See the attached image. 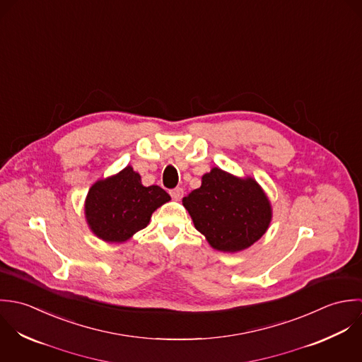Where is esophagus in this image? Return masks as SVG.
<instances>
[{
    "instance_id": "obj_1",
    "label": "esophagus",
    "mask_w": 362,
    "mask_h": 362,
    "mask_svg": "<svg viewBox=\"0 0 362 362\" xmlns=\"http://www.w3.org/2000/svg\"><path fill=\"white\" fill-rule=\"evenodd\" d=\"M170 196L173 200H180L183 197V189L182 187H176L170 192Z\"/></svg>"
}]
</instances>
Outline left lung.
Wrapping results in <instances>:
<instances>
[{
    "mask_svg": "<svg viewBox=\"0 0 362 362\" xmlns=\"http://www.w3.org/2000/svg\"><path fill=\"white\" fill-rule=\"evenodd\" d=\"M196 229L216 250L238 253L250 247L269 229L273 209L262 186L219 168L203 175L202 186L183 197Z\"/></svg>",
    "mask_w": 362,
    "mask_h": 362,
    "instance_id": "left-lung-1",
    "label": "left lung"
}]
</instances>
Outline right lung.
Wrapping results in <instances>:
<instances>
[{"label": "right lung", "mask_w": 362, "mask_h": 362, "mask_svg": "<svg viewBox=\"0 0 362 362\" xmlns=\"http://www.w3.org/2000/svg\"><path fill=\"white\" fill-rule=\"evenodd\" d=\"M170 196L159 186H144L141 176L126 166L116 175L96 180L85 199L89 229L109 243H123L149 223L152 213Z\"/></svg>", "instance_id": "1"}]
</instances>
